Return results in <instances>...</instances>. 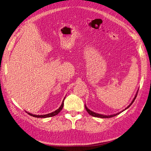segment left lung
<instances>
[{"mask_svg":"<svg viewBox=\"0 0 151 151\" xmlns=\"http://www.w3.org/2000/svg\"><path fill=\"white\" fill-rule=\"evenodd\" d=\"M137 93H138V90L137 91V93H136V94H135V96H134V99H133V101H132V102L130 103V104L129 105V106L127 107V108H125L124 109V110H123L122 111H121V112H119V113H117V114H113V115H102V114H97V113H96V112H93V111H91V110H90L89 109H88V107H86V105H85V109H86V111L87 112H88V114H89V115H92L93 116H95V117H98V118H102V119H108V118H111V117H113V116H116V115H119V114H120L121 112H123L124 110H127V109H128L131 106H132V104L133 103V102L134 101V100H135V99H136V96H137Z\"/></svg>","mask_w":151,"mask_h":151,"instance_id":"obj_1","label":"left lung"}]
</instances>
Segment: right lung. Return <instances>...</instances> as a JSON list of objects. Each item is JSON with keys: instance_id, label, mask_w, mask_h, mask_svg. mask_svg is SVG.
I'll return each mask as SVG.
<instances>
[{"instance_id": "right-lung-1", "label": "right lung", "mask_w": 151, "mask_h": 151, "mask_svg": "<svg viewBox=\"0 0 151 151\" xmlns=\"http://www.w3.org/2000/svg\"><path fill=\"white\" fill-rule=\"evenodd\" d=\"M65 97H64V99H63V101H62V104H61L60 107L59 108H58L57 110H56L55 111H54V112H52V113H50V114H45V115H35V114H30V113H29V112H27V111H26V112H27V113H28L29 115L32 116H34V117H36V118H48V117L54 116L57 115L58 113H59V112H60V111L62 110V109H63V102H64V100H65Z\"/></svg>"}]
</instances>
